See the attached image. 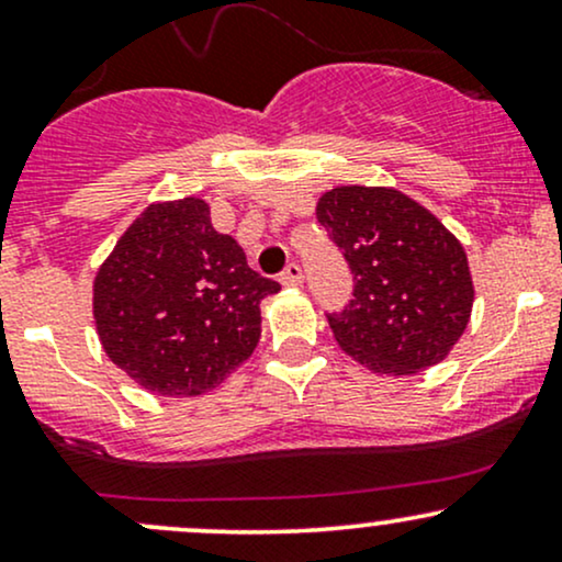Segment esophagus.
Instances as JSON below:
<instances>
[{
    "label": "esophagus",
    "mask_w": 562,
    "mask_h": 562,
    "mask_svg": "<svg viewBox=\"0 0 562 562\" xmlns=\"http://www.w3.org/2000/svg\"><path fill=\"white\" fill-rule=\"evenodd\" d=\"M280 282L285 288H299L301 282H303V272H301V267L295 261H290L285 269H282V274H280Z\"/></svg>",
    "instance_id": "1"
}]
</instances>
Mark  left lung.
Masks as SVG:
<instances>
[{
	"instance_id": "8db88e82",
	"label": "left lung",
	"mask_w": 562,
	"mask_h": 562,
	"mask_svg": "<svg viewBox=\"0 0 562 562\" xmlns=\"http://www.w3.org/2000/svg\"><path fill=\"white\" fill-rule=\"evenodd\" d=\"M317 222L353 280L351 301L327 312L338 346L380 375L441 362L473 308L457 237L420 203L385 187H335L319 198Z\"/></svg>"
}]
</instances>
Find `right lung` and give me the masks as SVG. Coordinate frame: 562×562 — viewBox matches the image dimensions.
Instances as JSON below:
<instances>
[{
	"instance_id": "obj_1",
	"label": "right lung",
	"mask_w": 562,
	"mask_h": 562,
	"mask_svg": "<svg viewBox=\"0 0 562 562\" xmlns=\"http://www.w3.org/2000/svg\"><path fill=\"white\" fill-rule=\"evenodd\" d=\"M280 282L248 267L198 198L158 203L124 232L94 280L102 348L142 389L198 396L254 353L261 301Z\"/></svg>"
}]
</instances>
